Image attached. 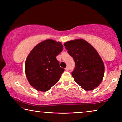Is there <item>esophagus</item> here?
Instances as JSON below:
<instances>
[{"mask_svg": "<svg viewBox=\"0 0 122 122\" xmlns=\"http://www.w3.org/2000/svg\"><path fill=\"white\" fill-rule=\"evenodd\" d=\"M65 71H69V68L68 67H66V68H65Z\"/></svg>", "mask_w": 122, "mask_h": 122, "instance_id": "34e87169", "label": "esophagus"}]
</instances>
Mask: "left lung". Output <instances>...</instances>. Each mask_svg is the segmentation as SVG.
<instances>
[{"instance_id": "left-lung-1", "label": "left lung", "mask_w": 122, "mask_h": 122, "mask_svg": "<svg viewBox=\"0 0 122 122\" xmlns=\"http://www.w3.org/2000/svg\"><path fill=\"white\" fill-rule=\"evenodd\" d=\"M64 46L75 61L71 74L76 83L86 91L98 87L104 77V65L96 49L82 39L65 42Z\"/></svg>"}]
</instances>
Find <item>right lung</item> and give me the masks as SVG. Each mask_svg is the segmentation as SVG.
Wrapping results in <instances>:
<instances>
[{"instance_id": "add662e5", "label": "right lung", "mask_w": 122, "mask_h": 122, "mask_svg": "<svg viewBox=\"0 0 122 122\" xmlns=\"http://www.w3.org/2000/svg\"><path fill=\"white\" fill-rule=\"evenodd\" d=\"M60 42L47 39L36 45L25 62V73L29 83L36 90L46 92L59 81L64 69L56 57L62 51Z\"/></svg>"}]
</instances>
